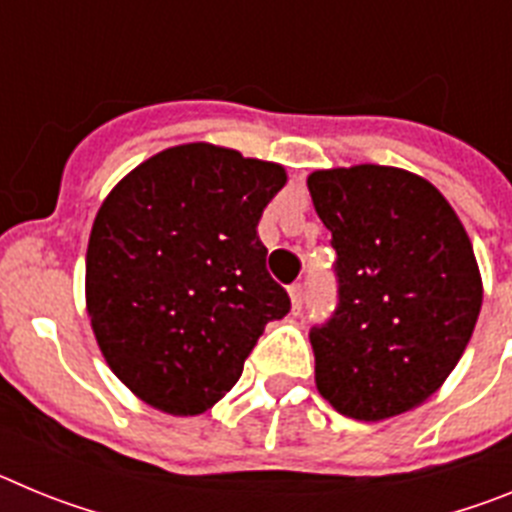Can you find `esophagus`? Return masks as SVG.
<instances>
[{
	"mask_svg": "<svg viewBox=\"0 0 512 512\" xmlns=\"http://www.w3.org/2000/svg\"><path fill=\"white\" fill-rule=\"evenodd\" d=\"M289 300H292V310L300 312L302 305H305V284H292L289 287Z\"/></svg>",
	"mask_w": 512,
	"mask_h": 512,
	"instance_id": "esophagus-1",
	"label": "esophagus"
}]
</instances>
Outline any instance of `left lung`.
<instances>
[{
	"label": "left lung",
	"mask_w": 512,
	"mask_h": 512,
	"mask_svg": "<svg viewBox=\"0 0 512 512\" xmlns=\"http://www.w3.org/2000/svg\"><path fill=\"white\" fill-rule=\"evenodd\" d=\"M312 205L336 248V310L312 325L315 384L356 420L425 402L461 359L482 307L469 235L443 194L410 171H315Z\"/></svg>",
	"instance_id": "obj_1"
}]
</instances>
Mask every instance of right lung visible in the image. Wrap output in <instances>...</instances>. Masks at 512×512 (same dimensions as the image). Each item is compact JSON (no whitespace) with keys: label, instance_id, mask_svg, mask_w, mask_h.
<instances>
[{"label":"right lung","instance_id":"add662e5","mask_svg":"<svg viewBox=\"0 0 512 512\" xmlns=\"http://www.w3.org/2000/svg\"><path fill=\"white\" fill-rule=\"evenodd\" d=\"M284 182L279 164L187 143L143 161L102 202L87 310L110 369L143 402L205 413L241 379L266 323L289 312L256 233Z\"/></svg>","mask_w":512,"mask_h":512}]
</instances>
